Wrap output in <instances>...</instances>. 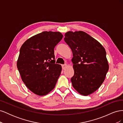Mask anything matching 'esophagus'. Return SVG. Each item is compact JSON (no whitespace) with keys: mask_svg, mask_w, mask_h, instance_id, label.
I'll return each instance as SVG.
<instances>
[{"mask_svg":"<svg viewBox=\"0 0 123 123\" xmlns=\"http://www.w3.org/2000/svg\"><path fill=\"white\" fill-rule=\"evenodd\" d=\"M67 67V64H65V65H62V67L63 69H65Z\"/></svg>","mask_w":123,"mask_h":123,"instance_id":"34e87169","label":"esophagus"}]
</instances>
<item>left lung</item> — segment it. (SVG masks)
Returning <instances> with one entry per match:
<instances>
[{
  "instance_id": "left-lung-1",
  "label": "left lung",
  "mask_w": 123,
  "mask_h": 123,
  "mask_svg": "<svg viewBox=\"0 0 123 123\" xmlns=\"http://www.w3.org/2000/svg\"><path fill=\"white\" fill-rule=\"evenodd\" d=\"M65 36L73 56L72 86L81 95H90L102 85L109 70L105 48L83 31H68Z\"/></svg>"
}]
</instances>
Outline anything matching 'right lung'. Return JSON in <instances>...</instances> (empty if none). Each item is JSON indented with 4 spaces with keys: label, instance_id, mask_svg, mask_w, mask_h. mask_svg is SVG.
I'll return each instance as SVG.
<instances>
[{
    "label": "right lung",
    "instance_id": "1",
    "mask_svg": "<svg viewBox=\"0 0 123 123\" xmlns=\"http://www.w3.org/2000/svg\"><path fill=\"white\" fill-rule=\"evenodd\" d=\"M63 37L61 32L44 31L21 46L17 67L21 80L34 94L43 96L55 88L62 70L55 64L54 49Z\"/></svg>",
    "mask_w": 123,
    "mask_h": 123
}]
</instances>
